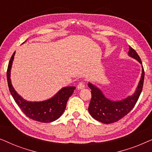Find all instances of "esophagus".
Masks as SVG:
<instances>
[{
  "mask_svg": "<svg viewBox=\"0 0 152 152\" xmlns=\"http://www.w3.org/2000/svg\"><path fill=\"white\" fill-rule=\"evenodd\" d=\"M85 88V85L84 82H81L78 84L77 85V89L78 90H81V89H83Z\"/></svg>",
  "mask_w": 152,
  "mask_h": 152,
  "instance_id": "34e87169",
  "label": "esophagus"
}]
</instances>
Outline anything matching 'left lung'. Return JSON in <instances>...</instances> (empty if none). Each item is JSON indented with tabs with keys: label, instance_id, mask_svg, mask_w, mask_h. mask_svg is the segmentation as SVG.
Segmentation results:
<instances>
[{
	"label": "left lung",
	"instance_id": "left-lung-1",
	"mask_svg": "<svg viewBox=\"0 0 152 152\" xmlns=\"http://www.w3.org/2000/svg\"><path fill=\"white\" fill-rule=\"evenodd\" d=\"M128 55L142 64L138 54L129 46ZM145 78L144 68L142 66V75L135 93L132 96L120 101H112L107 98L100 89L89 82L88 86L91 89V99L88 106V112L97 121L104 124H111L122 119L134 107L142 90Z\"/></svg>",
	"mask_w": 152,
	"mask_h": 152
}]
</instances>
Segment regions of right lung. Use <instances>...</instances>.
I'll return each mask as SVG.
<instances>
[{
	"instance_id": "right-lung-1",
	"label": "right lung",
	"mask_w": 152,
	"mask_h": 152,
	"mask_svg": "<svg viewBox=\"0 0 152 152\" xmlns=\"http://www.w3.org/2000/svg\"><path fill=\"white\" fill-rule=\"evenodd\" d=\"M14 52L8 64L7 71V84L10 93L21 111L30 119L40 122H51L57 120L65 111L66 104L72 95L75 86L64 87L50 99L41 102H29L24 99L16 93L10 80V72L13 62Z\"/></svg>"
}]
</instances>
